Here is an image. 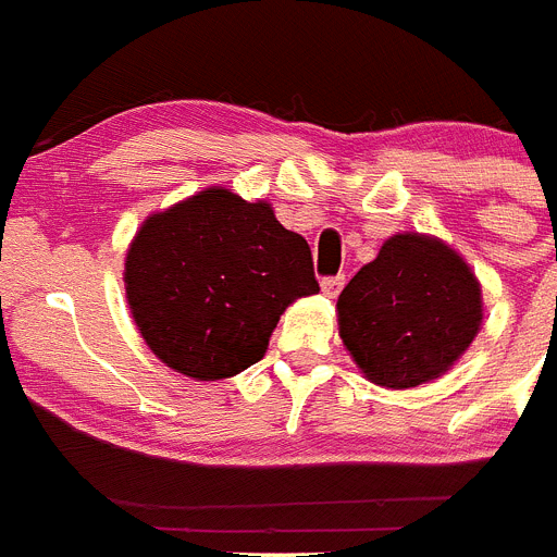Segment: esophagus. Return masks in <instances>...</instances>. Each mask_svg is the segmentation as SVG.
I'll list each match as a JSON object with an SVG mask.
<instances>
[{"instance_id":"esophagus-1","label":"esophagus","mask_w":557,"mask_h":557,"mask_svg":"<svg viewBox=\"0 0 557 557\" xmlns=\"http://www.w3.org/2000/svg\"><path fill=\"white\" fill-rule=\"evenodd\" d=\"M343 284H346V278L343 275H326L321 282V289L323 295H329V298H337V293L343 289Z\"/></svg>"}]
</instances>
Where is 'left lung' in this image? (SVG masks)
I'll return each instance as SVG.
<instances>
[{"instance_id": "left-lung-1", "label": "left lung", "mask_w": 557, "mask_h": 557, "mask_svg": "<svg viewBox=\"0 0 557 557\" xmlns=\"http://www.w3.org/2000/svg\"><path fill=\"white\" fill-rule=\"evenodd\" d=\"M343 346L373 385L405 391L455 366L482 323L476 275L449 245L391 236L337 298Z\"/></svg>"}]
</instances>
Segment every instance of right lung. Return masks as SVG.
<instances>
[{
  "label": "right lung",
  "mask_w": 557,
  "mask_h": 557,
  "mask_svg": "<svg viewBox=\"0 0 557 557\" xmlns=\"http://www.w3.org/2000/svg\"><path fill=\"white\" fill-rule=\"evenodd\" d=\"M318 289L307 239L264 200L218 186L150 214L125 259L127 304L145 343L200 382L259 362L284 309Z\"/></svg>",
  "instance_id": "add662e5"
}]
</instances>
